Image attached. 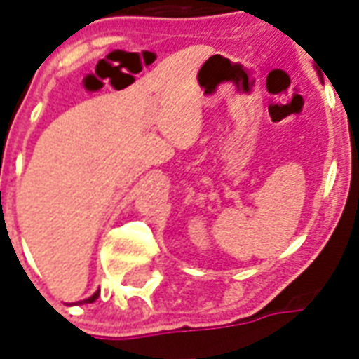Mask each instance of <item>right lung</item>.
I'll use <instances>...</instances> for the list:
<instances>
[{"label":"right lung","instance_id":"add662e5","mask_svg":"<svg viewBox=\"0 0 359 359\" xmlns=\"http://www.w3.org/2000/svg\"><path fill=\"white\" fill-rule=\"evenodd\" d=\"M95 298H97V294L93 296V298H89V300H86V302H93V300H95Z\"/></svg>","mask_w":359,"mask_h":359}]
</instances>
